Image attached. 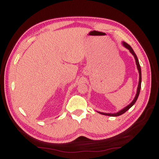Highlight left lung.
I'll return each mask as SVG.
<instances>
[{
	"label": "left lung",
	"instance_id": "1",
	"mask_svg": "<svg viewBox=\"0 0 159 159\" xmlns=\"http://www.w3.org/2000/svg\"><path fill=\"white\" fill-rule=\"evenodd\" d=\"M122 45L125 48H127L128 50H129L130 52L133 55L134 57V59H135V62H136V65H137V70H138V72H139V84H138V87H137V93L135 95V97H134V98L133 99V100L132 101L130 102V104H128V106H126L125 108H124L123 109H121V111H120L119 112L116 113H102V112H99V111H97L98 113H99L102 115H105V116H113V117H116V116H121V115H122L123 113H124L126 111H127L128 109L131 108L134 105V104L136 102V101L138 98V96L139 95V93H140V89H141V67L139 65V60H138L137 57L136 55V54L134 53L133 49L132 48V47L128 45L127 43L122 42Z\"/></svg>",
	"mask_w": 159,
	"mask_h": 159
}]
</instances>
